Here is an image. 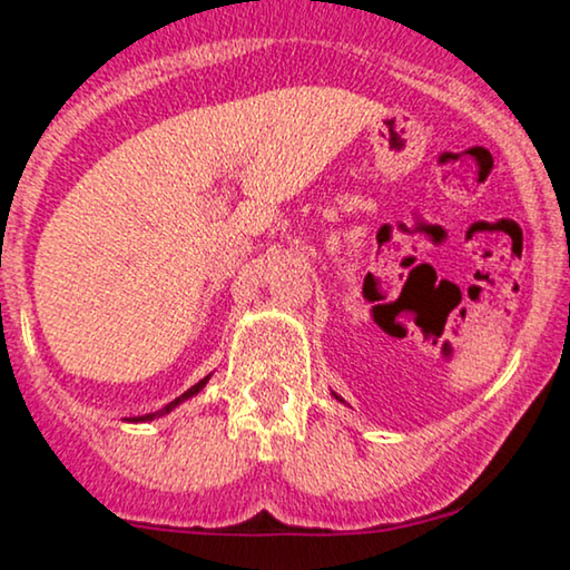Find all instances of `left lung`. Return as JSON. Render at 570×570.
Returning a JSON list of instances; mask_svg holds the SVG:
<instances>
[{"instance_id": "left-lung-1", "label": "left lung", "mask_w": 570, "mask_h": 570, "mask_svg": "<svg viewBox=\"0 0 570 570\" xmlns=\"http://www.w3.org/2000/svg\"><path fill=\"white\" fill-rule=\"evenodd\" d=\"M334 400H340V396H337V394H334ZM340 402H342V400H340Z\"/></svg>"}]
</instances>
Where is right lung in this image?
Wrapping results in <instances>:
<instances>
[{
  "label": "right lung",
  "mask_w": 570,
  "mask_h": 570,
  "mask_svg": "<svg viewBox=\"0 0 570 570\" xmlns=\"http://www.w3.org/2000/svg\"><path fill=\"white\" fill-rule=\"evenodd\" d=\"M207 381H209V376H205V379H202V381H199V384H194L191 389H186V392H184L181 396H178V400H174V402H170V404H166V407H163V410H158V412H150V415H142V417H135V423H137V420H142V423H145V420H155V417H163V415H168V412H170V410H174V407H176V404H181L184 400H189V396H194V394H199V392H202V389H205V384H207Z\"/></svg>",
  "instance_id": "obj_1"
}]
</instances>
